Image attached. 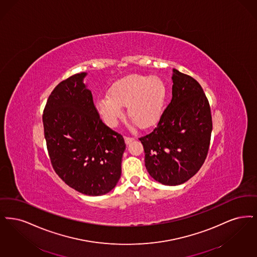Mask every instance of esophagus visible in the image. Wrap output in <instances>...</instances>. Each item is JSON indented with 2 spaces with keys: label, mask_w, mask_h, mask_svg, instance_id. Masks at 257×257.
<instances>
[{
  "label": "esophagus",
  "mask_w": 257,
  "mask_h": 257,
  "mask_svg": "<svg viewBox=\"0 0 257 257\" xmlns=\"http://www.w3.org/2000/svg\"><path fill=\"white\" fill-rule=\"evenodd\" d=\"M134 140V137H128V136H124V142H125V144H130V143H131V142H133Z\"/></svg>",
  "instance_id": "esophagus-1"
}]
</instances>
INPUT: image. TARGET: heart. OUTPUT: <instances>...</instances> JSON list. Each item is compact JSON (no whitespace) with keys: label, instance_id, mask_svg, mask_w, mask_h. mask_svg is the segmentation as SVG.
Returning <instances> with one entry per match:
<instances>
[{"label":"heart","instance_id":"obj_1","mask_svg":"<svg viewBox=\"0 0 257 257\" xmlns=\"http://www.w3.org/2000/svg\"><path fill=\"white\" fill-rule=\"evenodd\" d=\"M167 95V85L162 78L131 74L113 82L107 96L99 99L96 107L103 122L114 127L123 116L122 106H126L132 121L147 128L160 119Z\"/></svg>","mask_w":257,"mask_h":257}]
</instances>
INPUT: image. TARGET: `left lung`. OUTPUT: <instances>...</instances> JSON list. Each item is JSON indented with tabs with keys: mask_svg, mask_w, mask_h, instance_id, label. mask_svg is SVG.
<instances>
[{
	"mask_svg": "<svg viewBox=\"0 0 257 257\" xmlns=\"http://www.w3.org/2000/svg\"><path fill=\"white\" fill-rule=\"evenodd\" d=\"M172 100L151 134L139 138L145 166L164 185H179L201 169L207 157L212 117L208 100L195 79L174 69Z\"/></svg>",
	"mask_w": 257,
	"mask_h": 257,
	"instance_id": "1",
	"label": "left lung"
}]
</instances>
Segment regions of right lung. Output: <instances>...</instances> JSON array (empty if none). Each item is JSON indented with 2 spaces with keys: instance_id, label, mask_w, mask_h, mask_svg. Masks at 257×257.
<instances>
[{
  "instance_id": "obj_1",
  "label": "right lung",
  "mask_w": 257,
  "mask_h": 257,
  "mask_svg": "<svg viewBox=\"0 0 257 257\" xmlns=\"http://www.w3.org/2000/svg\"><path fill=\"white\" fill-rule=\"evenodd\" d=\"M85 76L73 75L52 91L42 116L45 139L57 176L81 194L100 196L121 177L125 144L101 121Z\"/></svg>"
}]
</instances>
